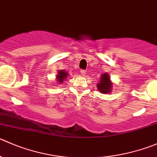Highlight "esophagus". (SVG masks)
I'll list each match as a JSON object with an SVG mask.
<instances>
[{
    "mask_svg": "<svg viewBox=\"0 0 157 157\" xmlns=\"http://www.w3.org/2000/svg\"><path fill=\"white\" fill-rule=\"evenodd\" d=\"M80 73H81V74L83 76L86 75V71H84V70H81V71H80Z\"/></svg>",
    "mask_w": 157,
    "mask_h": 157,
    "instance_id": "1",
    "label": "esophagus"
}]
</instances>
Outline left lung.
Instances as JSON below:
<instances>
[{
    "mask_svg": "<svg viewBox=\"0 0 157 157\" xmlns=\"http://www.w3.org/2000/svg\"><path fill=\"white\" fill-rule=\"evenodd\" d=\"M112 83L110 81L109 76L107 73H104L100 77V82L97 84L98 90L102 94H109L111 92V88H112Z\"/></svg>",
    "mask_w": 157,
    "mask_h": 157,
    "instance_id": "obj_1",
    "label": "left lung"
}]
</instances>
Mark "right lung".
Segmentation results:
<instances>
[{
	"instance_id": "right-lung-1",
	"label": "right lung",
	"mask_w": 157,
	"mask_h": 157,
	"mask_svg": "<svg viewBox=\"0 0 157 157\" xmlns=\"http://www.w3.org/2000/svg\"><path fill=\"white\" fill-rule=\"evenodd\" d=\"M68 77V73L66 72L65 71H58V74L57 75V81L59 82V84H60L61 83H63V80Z\"/></svg>"
}]
</instances>
